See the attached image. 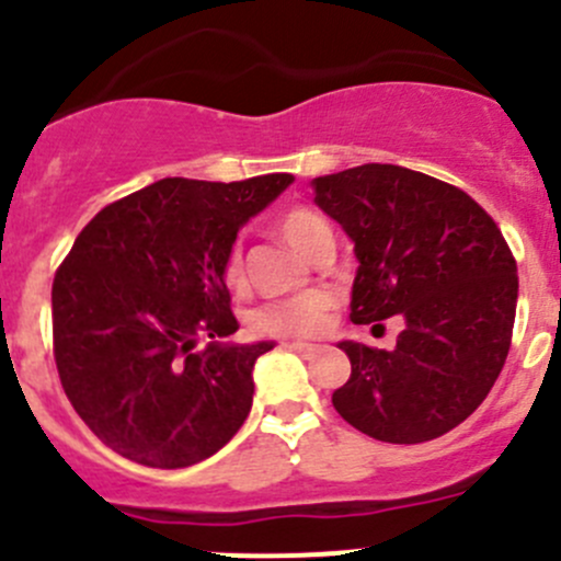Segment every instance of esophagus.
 Listing matches in <instances>:
<instances>
[{"label":"esophagus","mask_w":561,"mask_h":561,"mask_svg":"<svg viewBox=\"0 0 561 561\" xmlns=\"http://www.w3.org/2000/svg\"><path fill=\"white\" fill-rule=\"evenodd\" d=\"M284 346H286V350L297 352V355H300V357H313L319 352L313 344H300V341H286Z\"/></svg>","instance_id":"esophagus-1"}]
</instances>
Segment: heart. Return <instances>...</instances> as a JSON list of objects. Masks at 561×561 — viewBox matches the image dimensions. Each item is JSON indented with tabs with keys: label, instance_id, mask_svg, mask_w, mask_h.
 Segmentation results:
<instances>
[{
	"label": "heart",
	"instance_id": "obj_1",
	"mask_svg": "<svg viewBox=\"0 0 561 561\" xmlns=\"http://www.w3.org/2000/svg\"><path fill=\"white\" fill-rule=\"evenodd\" d=\"M324 220L317 217L313 211L295 209L289 215L280 217L277 222V231L284 237V242L291 250L306 255L308 248L313 244V239L324 231ZM222 275L231 286L242 284V253L239 248H231V253L226 255V266H222ZM333 306L330 295L324 291H306V295L286 297V300H270L264 306L253 308L248 317L250 330L261 335H277V339H297V335H313L324 328L328 322V311Z\"/></svg>",
	"mask_w": 561,
	"mask_h": 561
}]
</instances>
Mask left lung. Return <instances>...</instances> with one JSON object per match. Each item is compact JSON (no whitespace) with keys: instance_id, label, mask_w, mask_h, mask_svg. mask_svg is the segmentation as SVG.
<instances>
[{"instance_id":"8db88e82","label":"left lung","mask_w":561,"mask_h":561,"mask_svg":"<svg viewBox=\"0 0 561 561\" xmlns=\"http://www.w3.org/2000/svg\"><path fill=\"white\" fill-rule=\"evenodd\" d=\"M311 186L313 204L355 244L352 322H404L393 350L339 341L352 375L333 408L386 444L455 430L510 352L517 266L499 226L462 190L399 164H360Z\"/></svg>"}]
</instances>
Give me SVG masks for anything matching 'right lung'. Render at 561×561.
<instances>
[{
  "label": "right lung",
  "mask_w": 561,
  "mask_h": 561,
  "mask_svg": "<svg viewBox=\"0 0 561 561\" xmlns=\"http://www.w3.org/2000/svg\"><path fill=\"white\" fill-rule=\"evenodd\" d=\"M291 173L162 179L101 209L51 286L66 397L101 444L148 468H186L231 440L253 366L275 341L233 344L226 255ZM209 334L206 351L196 339Z\"/></svg>",
  "instance_id": "right-lung-1"
}]
</instances>
